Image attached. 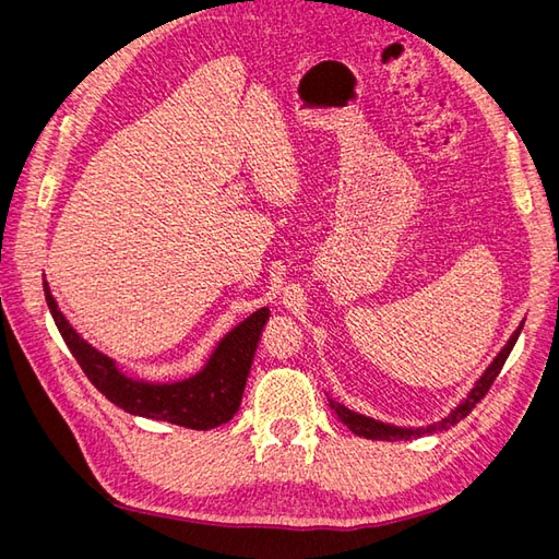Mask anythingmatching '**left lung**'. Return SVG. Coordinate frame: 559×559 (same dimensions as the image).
<instances>
[{
  "instance_id": "8db88e82",
  "label": "left lung",
  "mask_w": 559,
  "mask_h": 559,
  "mask_svg": "<svg viewBox=\"0 0 559 559\" xmlns=\"http://www.w3.org/2000/svg\"><path fill=\"white\" fill-rule=\"evenodd\" d=\"M522 324H524V321H522ZM522 324L515 329V333L509 337V343H506L503 349L497 354V359L487 366V370L480 376V380L473 384L468 396L460 405H456V408L448 417H443L441 421H433V425H429V427H417V429H413V427L411 429L408 427H394V425H386V421H380V419L354 413V411L345 408L343 403H335L333 399H329L331 411L337 415V419H341L343 425H347V429L352 433H357L361 438H370V441H411V438L445 431V429L454 427L456 421H462L473 408H476V403L489 392V386H492V382L501 373L506 359H509V354H511V349H513V345L518 341V335L522 331Z\"/></svg>"
}]
</instances>
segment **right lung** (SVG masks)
<instances>
[{
	"label": "right lung",
	"mask_w": 559,
	"mask_h": 559,
	"mask_svg": "<svg viewBox=\"0 0 559 559\" xmlns=\"http://www.w3.org/2000/svg\"><path fill=\"white\" fill-rule=\"evenodd\" d=\"M44 294L48 310L53 314L56 326L64 345L70 347L72 357L97 386V392L105 394L118 408H123L130 415L170 421V425L195 431L222 427L238 413L253 352L259 347L261 331L270 317L267 308L249 314L242 324L228 331L210 354L207 364L195 376L179 382H146L128 378L107 354L97 352L83 341L58 310V302L50 296L46 282Z\"/></svg>",
	"instance_id": "add662e5"
}]
</instances>
